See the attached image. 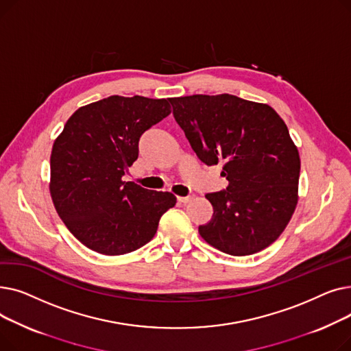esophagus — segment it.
Here are the masks:
<instances>
[{"label":"esophagus","instance_id":"1","mask_svg":"<svg viewBox=\"0 0 351 351\" xmlns=\"http://www.w3.org/2000/svg\"><path fill=\"white\" fill-rule=\"evenodd\" d=\"M192 199L193 196H178V202H180V204H188Z\"/></svg>","mask_w":351,"mask_h":351}]
</instances>
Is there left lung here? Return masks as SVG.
Wrapping results in <instances>:
<instances>
[{"label":"left lung","mask_w":351,"mask_h":351,"mask_svg":"<svg viewBox=\"0 0 351 351\" xmlns=\"http://www.w3.org/2000/svg\"><path fill=\"white\" fill-rule=\"evenodd\" d=\"M173 117L196 156L223 163V191L208 193L213 206L200 236L232 256L261 252L278 239L298 205L300 158L273 108L234 95L169 98Z\"/></svg>","instance_id":"1"}]
</instances>
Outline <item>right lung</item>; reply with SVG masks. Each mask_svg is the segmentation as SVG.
I'll use <instances>...</instances> for the list:
<instances>
[{
    "label": "right lung",
    "mask_w": 351,
    "mask_h": 351,
    "mask_svg": "<svg viewBox=\"0 0 351 351\" xmlns=\"http://www.w3.org/2000/svg\"><path fill=\"white\" fill-rule=\"evenodd\" d=\"M172 112L169 99L108 97L66 121L51 154V197L68 230L88 249L118 256L155 236L175 206L169 192L145 189L122 176L147 129Z\"/></svg>",
    "instance_id": "1"
}]
</instances>
